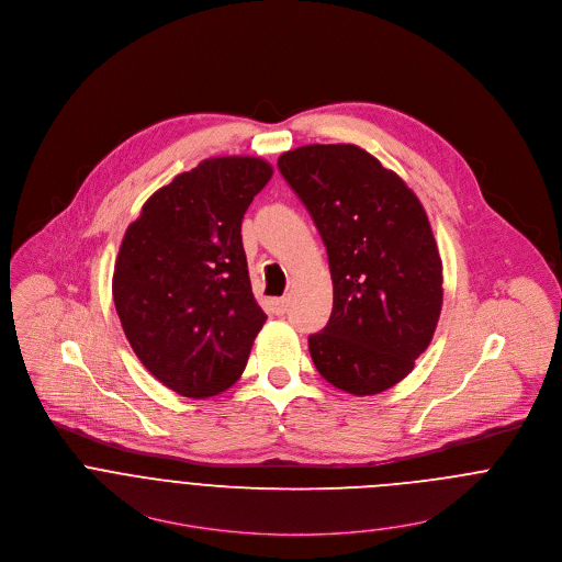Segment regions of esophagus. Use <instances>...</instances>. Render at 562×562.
I'll use <instances>...</instances> for the list:
<instances>
[{
    "mask_svg": "<svg viewBox=\"0 0 562 562\" xmlns=\"http://www.w3.org/2000/svg\"><path fill=\"white\" fill-rule=\"evenodd\" d=\"M288 303H290V301H288L285 296H283V299H272V301H270L272 313H277V315H283V313L288 311Z\"/></svg>",
    "mask_w": 562,
    "mask_h": 562,
    "instance_id": "34e87169",
    "label": "esophagus"
}]
</instances>
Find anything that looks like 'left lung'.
Returning <instances> with one entry per match:
<instances>
[{"label":"left lung","mask_w":562,"mask_h":562,"mask_svg":"<svg viewBox=\"0 0 562 562\" xmlns=\"http://www.w3.org/2000/svg\"><path fill=\"white\" fill-rule=\"evenodd\" d=\"M328 254L333 313L308 337L319 375L378 395L414 369L442 308V261L406 182L352 144H311L277 160Z\"/></svg>","instance_id":"obj_1"}]
</instances>
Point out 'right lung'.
<instances>
[{"mask_svg": "<svg viewBox=\"0 0 562 562\" xmlns=\"http://www.w3.org/2000/svg\"><path fill=\"white\" fill-rule=\"evenodd\" d=\"M270 178L257 156L205 158L158 189L124 234L115 311L133 352L178 395H218L247 367L266 313L240 227Z\"/></svg>", "mask_w": 562, "mask_h": 562, "instance_id": "obj_1", "label": "right lung"}]
</instances>
